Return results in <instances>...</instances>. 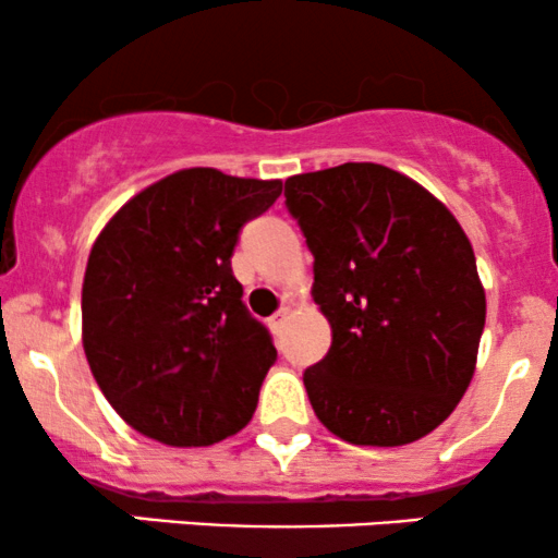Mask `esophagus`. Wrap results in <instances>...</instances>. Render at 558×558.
Returning a JSON list of instances; mask_svg holds the SVG:
<instances>
[{
  "label": "esophagus",
  "instance_id": "1",
  "mask_svg": "<svg viewBox=\"0 0 558 558\" xmlns=\"http://www.w3.org/2000/svg\"><path fill=\"white\" fill-rule=\"evenodd\" d=\"M288 312H291V310H288V306H280V310H278V312H275V315H272V319H270L272 330H280V328H283V323H286Z\"/></svg>",
  "mask_w": 558,
  "mask_h": 558
}]
</instances>
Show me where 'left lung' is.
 I'll return each mask as SVG.
<instances>
[{
  "mask_svg": "<svg viewBox=\"0 0 558 558\" xmlns=\"http://www.w3.org/2000/svg\"><path fill=\"white\" fill-rule=\"evenodd\" d=\"M286 204L315 254L312 299L332 330L304 373L317 420L354 446L425 438L462 401L485 328V288L457 217L375 162L301 172Z\"/></svg>",
  "mask_w": 558,
  "mask_h": 558,
  "instance_id": "obj_1",
  "label": "left lung"
}]
</instances>
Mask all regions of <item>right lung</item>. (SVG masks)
<instances>
[{"mask_svg":"<svg viewBox=\"0 0 558 558\" xmlns=\"http://www.w3.org/2000/svg\"><path fill=\"white\" fill-rule=\"evenodd\" d=\"M283 181L215 168L146 185L96 235L83 275V351L133 430L165 446H213L252 420L270 332L243 306L230 257L246 220Z\"/></svg>","mask_w":558,"mask_h":558,"instance_id":"obj_1","label":"right lung"}]
</instances>
